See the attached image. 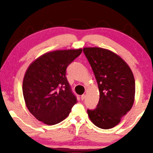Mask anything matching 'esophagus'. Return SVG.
Wrapping results in <instances>:
<instances>
[{
  "label": "esophagus",
  "mask_w": 153,
  "mask_h": 153,
  "mask_svg": "<svg viewBox=\"0 0 153 153\" xmlns=\"http://www.w3.org/2000/svg\"><path fill=\"white\" fill-rule=\"evenodd\" d=\"M81 97V100H83L85 98V94H82Z\"/></svg>",
  "instance_id": "1"
}]
</instances>
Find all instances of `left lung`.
I'll return each instance as SVG.
<instances>
[{
	"instance_id": "obj_1",
	"label": "left lung",
	"mask_w": 153,
	"mask_h": 153,
	"mask_svg": "<svg viewBox=\"0 0 153 153\" xmlns=\"http://www.w3.org/2000/svg\"><path fill=\"white\" fill-rule=\"evenodd\" d=\"M83 52L93 70L100 91L97 107L87 109V113L95 126L104 129L112 128L134 104V74L126 62L109 50L85 47Z\"/></svg>"
}]
</instances>
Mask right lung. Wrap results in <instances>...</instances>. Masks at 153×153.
Returning a JSON list of instances; mask_svg holds the SVG:
<instances>
[{"label":"right lung","mask_w":153,"mask_h":153,"mask_svg":"<svg viewBox=\"0 0 153 153\" xmlns=\"http://www.w3.org/2000/svg\"><path fill=\"white\" fill-rule=\"evenodd\" d=\"M81 53V49L49 52L28 67L23 95L27 109L39 121L52 126L68 116L77 99L66 76V68Z\"/></svg>","instance_id":"right-lung-1"}]
</instances>
